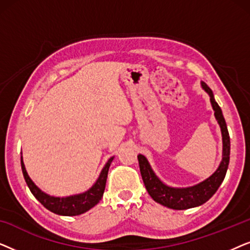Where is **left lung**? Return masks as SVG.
Returning a JSON list of instances; mask_svg holds the SVG:
<instances>
[{"label": "left lung", "mask_w": 250, "mask_h": 250, "mask_svg": "<svg viewBox=\"0 0 250 250\" xmlns=\"http://www.w3.org/2000/svg\"><path fill=\"white\" fill-rule=\"evenodd\" d=\"M201 86L205 91L209 94L210 104L214 109L215 118L218 124H220L221 132H222V140H223V157H222V162L218 166L213 175L208 177L199 184H196L193 187L189 188H172L164 184L156 174L148 163V160L143 155H139V166L141 176L145 183L146 189L156 203H158L163 206H166L172 209H188V208H192L200 206L209 200L213 194L216 192L221 183L223 182L225 174H227L229 162H230V135H229L227 123L222 114V110L217 102L215 101L213 92L208 85L204 82H201Z\"/></svg>", "instance_id": "8db88e82"}]
</instances>
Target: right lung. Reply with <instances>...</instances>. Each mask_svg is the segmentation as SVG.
<instances>
[{
    "mask_svg": "<svg viewBox=\"0 0 250 250\" xmlns=\"http://www.w3.org/2000/svg\"><path fill=\"white\" fill-rule=\"evenodd\" d=\"M114 159V157H111L105 164L104 168H102L100 176L97 180V182L93 184V187L87 191H85L83 193L80 194H74V196L69 197H52L43 192L39 187L35 186V183L30 180L28 174L26 172L25 165H23L22 157H21V169L23 177L28 186L30 192L33 193V196L43 205L46 209L52 211L54 214L62 215V216H76V215H81L91 209L92 207H94L99 201L101 200L102 196H104L105 182H107V176H108V170L110 167V164Z\"/></svg>",
    "mask_w": 250,
    "mask_h": 250,
    "instance_id": "1",
    "label": "right lung"
}]
</instances>
